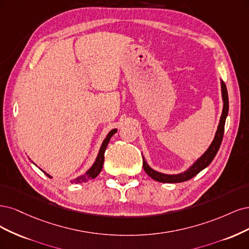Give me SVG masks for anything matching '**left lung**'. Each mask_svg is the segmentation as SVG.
<instances>
[{"instance_id": "obj_1", "label": "left lung", "mask_w": 249, "mask_h": 249, "mask_svg": "<svg viewBox=\"0 0 249 249\" xmlns=\"http://www.w3.org/2000/svg\"><path fill=\"white\" fill-rule=\"evenodd\" d=\"M221 95H222V100H223V108H222V114L220 117V121L217 127V131L215 133L214 140L211 142L210 147L207 149L205 153L200 156L196 161L192 164L187 171L184 173H180L177 175H167V174H162L154 171L153 168H151L147 161L145 160V157H142V167L145 172L148 174V176L152 179H154L155 181L158 182H162V183H180L187 181L191 178H194L195 176H196L200 171H203L204 168H206L208 165H209L214 157L217 154V152L219 150V147L221 145L222 138H223V132H224V124H226V119L229 113V96H228V90L226 84H224L221 81Z\"/></svg>"}]
</instances>
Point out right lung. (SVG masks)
Returning <instances> with one entry per match:
<instances>
[{"mask_svg": "<svg viewBox=\"0 0 249 249\" xmlns=\"http://www.w3.org/2000/svg\"><path fill=\"white\" fill-rule=\"evenodd\" d=\"M116 132H117V129H113V130H110V131L108 132V134L107 135V138L104 139V141L102 142V145H101V147H100L99 153H98L97 157H96V160H95V162L93 163V165L89 168V170H88V171L86 172V174H84V175H82V176H79V177H77V178L74 179V180H72L71 183H75V184L84 183V182H87V181L92 180V179L97 177V176L99 175V173L101 172L102 166H103V162H104V152H106V150H107V145H108V142H109L110 138H111V136H113ZM42 172L47 176V177L52 178L49 174H46L44 171H42Z\"/></svg>", "mask_w": 249, "mask_h": 249, "instance_id": "right-lung-1", "label": "right lung"}]
</instances>
